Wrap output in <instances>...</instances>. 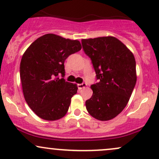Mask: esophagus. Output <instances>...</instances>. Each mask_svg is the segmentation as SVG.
Masks as SVG:
<instances>
[{
    "mask_svg": "<svg viewBox=\"0 0 159 159\" xmlns=\"http://www.w3.org/2000/svg\"><path fill=\"white\" fill-rule=\"evenodd\" d=\"M87 87V84L86 83H82V84H78V87L79 90H81V89L85 88Z\"/></svg>",
    "mask_w": 159,
    "mask_h": 159,
    "instance_id": "1",
    "label": "esophagus"
}]
</instances>
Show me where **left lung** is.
<instances>
[{
	"mask_svg": "<svg viewBox=\"0 0 159 159\" xmlns=\"http://www.w3.org/2000/svg\"><path fill=\"white\" fill-rule=\"evenodd\" d=\"M81 43L98 81L91 85L93 95L86 101V108L96 120L114 119L127 105L135 86L134 57L114 36L84 39Z\"/></svg>",
	"mask_w": 159,
	"mask_h": 159,
	"instance_id": "obj_1",
	"label": "left lung"
}]
</instances>
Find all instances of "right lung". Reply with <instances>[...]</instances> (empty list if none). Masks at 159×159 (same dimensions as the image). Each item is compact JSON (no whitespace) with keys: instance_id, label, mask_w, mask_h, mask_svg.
Instances as JSON below:
<instances>
[{"instance_id":"right-lung-1","label":"right lung","mask_w":159,"mask_h":159,"mask_svg":"<svg viewBox=\"0 0 159 159\" xmlns=\"http://www.w3.org/2000/svg\"><path fill=\"white\" fill-rule=\"evenodd\" d=\"M81 49L78 40L48 34L36 39L24 53L20 63L24 97L39 117L54 121L66 114L78 86L59 75L64 77L66 59Z\"/></svg>"}]
</instances>
